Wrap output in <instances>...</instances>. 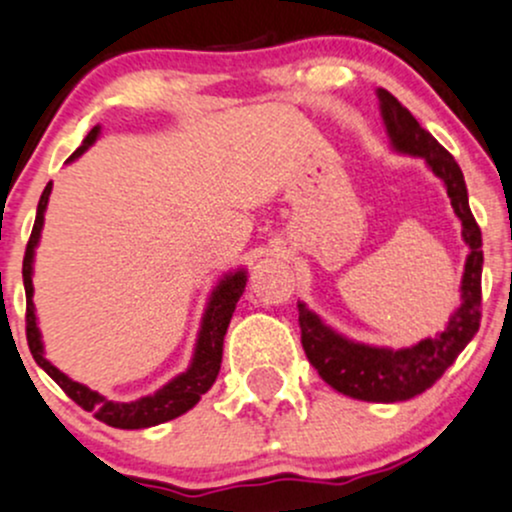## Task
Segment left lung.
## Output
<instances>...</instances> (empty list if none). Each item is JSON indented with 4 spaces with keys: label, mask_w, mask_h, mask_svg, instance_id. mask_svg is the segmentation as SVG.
<instances>
[{
    "label": "left lung",
    "mask_w": 512,
    "mask_h": 512,
    "mask_svg": "<svg viewBox=\"0 0 512 512\" xmlns=\"http://www.w3.org/2000/svg\"><path fill=\"white\" fill-rule=\"evenodd\" d=\"M380 115H383L387 139L397 154L424 159L434 176L444 184L451 198L456 218L461 220V238L469 245L464 277H461V299L449 324L437 336H427L407 348L370 346L353 341L331 328L316 311L299 301L301 346L309 363L319 370L333 390L365 402H402L422 395L444 375V370L459 358L476 336L481 321V228L473 220L469 208L464 174L454 157L427 132L395 95L378 90Z\"/></svg>",
    "instance_id": "obj_1"
}]
</instances>
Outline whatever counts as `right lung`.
Returning a JSON list of instances; mask_svg holds the SVG:
<instances>
[{
	"label": "right lung",
	"instance_id": "right-lung-1",
	"mask_svg": "<svg viewBox=\"0 0 512 512\" xmlns=\"http://www.w3.org/2000/svg\"><path fill=\"white\" fill-rule=\"evenodd\" d=\"M100 137V125L93 127L88 132V137L83 139L78 149L71 154L68 164L80 157L83 152H88L95 144V139ZM53 184L43 188L39 208H36V223L31 230L29 245H26L24 255V289H26V341H29L31 355H34L36 363L56 380L58 387L66 392L68 397L80 405L83 410L93 412L100 422L110 424L115 429H147L157 427L161 422H169V419L181 417V414L198 405L201 395H206L211 390L215 378H218L220 360H223V338L228 331L230 319H233L235 304H238L242 292H245L247 284V270L240 267L235 272H225L218 279V284L213 287L211 297L206 301V311H203L201 328H198L196 346H193V358L188 363L184 373H179L176 378H171L164 387H159L152 395H144L139 400L132 402H115L107 400L100 392L90 390L88 385L75 383L73 378H68L63 370H58L51 360L43 353V341L39 331V319H36V306H34V255L36 247H39L41 230H43V213L48 208V196H51Z\"/></svg>",
	"mask_w": 512,
	"mask_h": 512
}]
</instances>
